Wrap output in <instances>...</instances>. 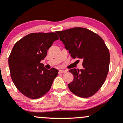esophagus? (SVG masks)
Returning a JSON list of instances; mask_svg holds the SVG:
<instances>
[{
	"label": "esophagus",
	"mask_w": 123,
	"mask_h": 123,
	"mask_svg": "<svg viewBox=\"0 0 123 123\" xmlns=\"http://www.w3.org/2000/svg\"><path fill=\"white\" fill-rule=\"evenodd\" d=\"M67 72V70H64V69H59V73H65Z\"/></svg>",
	"instance_id": "1"
}]
</instances>
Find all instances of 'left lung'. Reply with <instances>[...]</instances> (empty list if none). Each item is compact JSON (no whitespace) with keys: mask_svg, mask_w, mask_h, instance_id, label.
Wrapping results in <instances>:
<instances>
[{"mask_svg":"<svg viewBox=\"0 0 123 123\" xmlns=\"http://www.w3.org/2000/svg\"><path fill=\"white\" fill-rule=\"evenodd\" d=\"M60 40L74 59H82L83 68H73L69 71L74 80L68 85L74 95L89 98L104 85L110 65V52L98 34L82 27L58 31Z\"/></svg>","mask_w":123,"mask_h":123,"instance_id":"1","label":"left lung"}]
</instances>
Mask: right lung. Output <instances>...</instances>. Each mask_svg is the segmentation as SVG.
Returning <instances> with one entry per match:
<instances>
[{"instance_id": "1", "label": "right lung", "mask_w": 123, "mask_h": 123, "mask_svg": "<svg viewBox=\"0 0 123 123\" xmlns=\"http://www.w3.org/2000/svg\"><path fill=\"white\" fill-rule=\"evenodd\" d=\"M58 39L55 33H33L13 46L8 59L11 79L17 89L28 98L36 99L44 96L58 75V69L45 68L40 61Z\"/></svg>"}]
</instances>
